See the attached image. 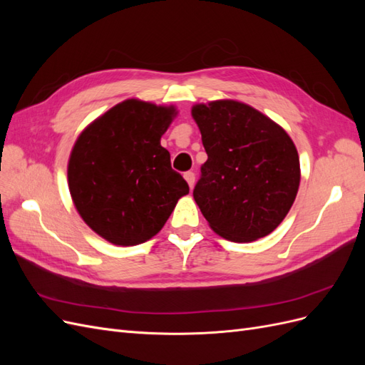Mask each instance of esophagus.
<instances>
[{
	"label": "esophagus",
	"instance_id": "esophagus-1",
	"mask_svg": "<svg viewBox=\"0 0 365 365\" xmlns=\"http://www.w3.org/2000/svg\"><path fill=\"white\" fill-rule=\"evenodd\" d=\"M184 178H185L187 184H189L190 189H193V185H195V173L193 172H185L184 173Z\"/></svg>",
	"mask_w": 365,
	"mask_h": 365
}]
</instances>
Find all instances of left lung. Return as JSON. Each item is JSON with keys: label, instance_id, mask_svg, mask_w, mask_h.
Listing matches in <instances>:
<instances>
[{"label": "left lung", "instance_id": "8db88e82", "mask_svg": "<svg viewBox=\"0 0 365 365\" xmlns=\"http://www.w3.org/2000/svg\"><path fill=\"white\" fill-rule=\"evenodd\" d=\"M207 161L193 197L216 235L233 242L268 236L291 210L300 160L284 129L245 103L195 105Z\"/></svg>", "mask_w": 365, "mask_h": 365}]
</instances>
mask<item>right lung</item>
<instances>
[{
  "label": "right lung",
  "mask_w": 365,
  "mask_h": 365,
  "mask_svg": "<svg viewBox=\"0 0 365 365\" xmlns=\"http://www.w3.org/2000/svg\"><path fill=\"white\" fill-rule=\"evenodd\" d=\"M176 111L137 98L94 120L77 138L68 187L77 212L114 245H138L155 236L189 184L161 146Z\"/></svg>",
  "instance_id": "obj_1"
}]
</instances>
